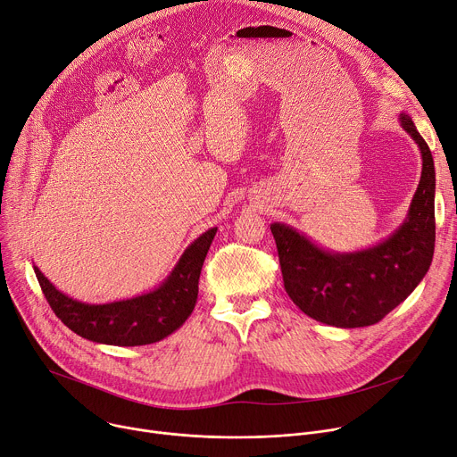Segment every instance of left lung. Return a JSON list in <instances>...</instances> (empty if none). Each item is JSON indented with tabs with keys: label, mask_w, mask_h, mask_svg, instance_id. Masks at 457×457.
Wrapping results in <instances>:
<instances>
[{
	"label": "left lung",
	"mask_w": 457,
	"mask_h": 457,
	"mask_svg": "<svg viewBox=\"0 0 457 457\" xmlns=\"http://www.w3.org/2000/svg\"><path fill=\"white\" fill-rule=\"evenodd\" d=\"M415 140L423 171L404 223L382 243L359 253H329L284 223H272L284 287L307 317L335 328L380 322L404 302L430 269L436 243V168L413 120L399 115Z\"/></svg>",
	"instance_id": "obj_1"
}]
</instances>
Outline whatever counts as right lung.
<instances>
[{"instance_id":"1","label":"right lung","mask_w":457,"mask_h":457,"mask_svg":"<svg viewBox=\"0 0 457 457\" xmlns=\"http://www.w3.org/2000/svg\"><path fill=\"white\" fill-rule=\"evenodd\" d=\"M216 232V227L210 228L188 245L155 291L129 300L84 303L60 293L38 267H34V272L56 317L82 338L110 345L154 344L179 329L192 314L201 267Z\"/></svg>"}]
</instances>
